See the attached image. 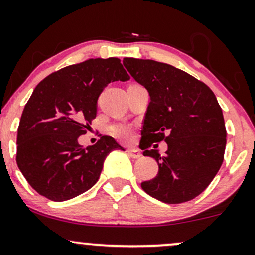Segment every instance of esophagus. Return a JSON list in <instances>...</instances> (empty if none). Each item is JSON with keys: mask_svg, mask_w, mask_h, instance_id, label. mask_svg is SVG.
Returning a JSON list of instances; mask_svg holds the SVG:
<instances>
[{"mask_svg": "<svg viewBox=\"0 0 255 255\" xmlns=\"http://www.w3.org/2000/svg\"><path fill=\"white\" fill-rule=\"evenodd\" d=\"M127 153L128 155L130 157H133V159H140L141 157V153L136 149H127Z\"/></svg>", "mask_w": 255, "mask_h": 255, "instance_id": "obj_1", "label": "esophagus"}]
</instances>
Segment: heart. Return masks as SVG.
<instances>
[{"instance_id": "heart-1", "label": "heart", "mask_w": 255, "mask_h": 255, "mask_svg": "<svg viewBox=\"0 0 255 255\" xmlns=\"http://www.w3.org/2000/svg\"><path fill=\"white\" fill-rule=\"evenodd\" d=\"M111 133L120 140L128 141L133 136V127L128 124H114L109 128Z\"/></svg>"}]
</instances>
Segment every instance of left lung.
Masks as SVG:
<instances>
[{
	"mask_svg": "<svg viewBox=\"0 0 255 255\" xmlns=\"http://www.w3.org/2000/svg\"><path fill=\"white\" fill-rule=\"evenodd\" d=\"M124 66L150 96L140 146L144 156L156 160L159 173L141 187L165 204L194 199L207 188L224 162L227 133L214 93L170 64L125 57ZM161 140L169 146L165 157L149 149Z\"/></svg>",
	"mask_w": 255,
	"mask_h": 255,
	"instance_id": "1",
	"label": "left lung"
}]
</instances>
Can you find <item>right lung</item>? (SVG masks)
Here are the masks:
<instances>
[{"instance_id":"obj_1","label":"right lung","mask_w":255,"mask_h":255,"mask_svg":"<svg viewBox=\"0 0 255 255\" xmlns=\"http://www.w3.org/2000/svg\"><path fill=\"white\" fill-rule=\"evenodd\" d=\"M127 81L120 59H89L51 73L36 86L17 129L16 162L29 185L53 201L92 188L106 156L122 147L112 136L79 144L96 118L98 99L108 83Z\"/></svg>"}]
</instances>
